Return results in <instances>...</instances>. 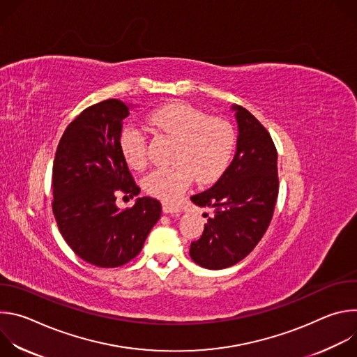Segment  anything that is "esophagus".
Segmentation results:
<instances>
[{"label":"esophagus","instance_id":"1","mask_svg":"<svg viewBox=\"0 0 357 357\" xmlns=\"http://www.w3.org/2000/svg\"><path fill=\"white\" fill-rule=\"evenodd\" d=\"M162 211L164 213H179L181 212V208L176 206V205H172V203H168V202H164L162 203Z\"/></svg>","mask_w":357,"mask_h":357}]
</instances>
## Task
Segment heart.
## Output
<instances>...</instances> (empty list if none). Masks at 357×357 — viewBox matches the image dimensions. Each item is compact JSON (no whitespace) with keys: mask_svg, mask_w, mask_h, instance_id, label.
I'll return each instance as SVG.
<instances>
[{"mask_svg":"<svg viewBox=\"0 0 357 357\" xmlns=\"http://www.w3.org/2000/svg\"><path fill=\"white\" fill-rule=\"evenodd\" d=\"M148 123L175 139L171 154L174 164L151 171L144 178V189L149 195L174 202L193 176L199 183H211L227 168L236 144L234 128L229 121L209 117L186 103H171L152 112ZM119 145L128 167L142 169L146 165V135L141 128L124 127Z\"/></svg>","mask_w":357,"mask_h":357,"instance_id":"b5f03b06","label":"heart"}]
</instances>
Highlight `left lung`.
<instances>
[{
  "instance_id": "left-lung-1",
  "label": "left lung",
  "mask_w": 357,
  "mask_h": 357,
  "mask_svg": "<svg viewBox=\"0 0 357 357\" xmlns=\"http://www.w3.org/2000/svg\"><path fill=\"white\" fill-rule=\"evenodd\" d=\"M238 127L236 155L219 181L190 196L209 208L199 240L189 254L200 267L222 270L241 261L267 231L278 196L277 149L268 131L248 110L231 106Z\"/></svg>"
}]
</instances>
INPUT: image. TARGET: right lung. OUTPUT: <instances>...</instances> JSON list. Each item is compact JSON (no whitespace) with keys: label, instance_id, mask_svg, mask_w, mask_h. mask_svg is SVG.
<instances>
[{"label":"right lung","instance_id":"obj_1","mask_svg":"<svg viewBox=\"0 0 357 357\" xmlns=\"http://www.w3.org/2000/svg\"><path fill=\"white\" fill-rule=\"evenodd\" d=\"M131 105L109 98L83 110L65 130L54 161L52 211L68 245L96 267L132 260L161 218L160 200L137 197L121 211L117 193H139L119 139Z\"/></svg>","mask_w":357,"mask_h":357}]
</instances>
